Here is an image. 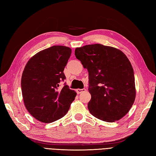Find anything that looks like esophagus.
Here are the masks:
<instances>
[{
    "instance_id": "esophagus-1",
    "label": "esophagus",
    "mask_w": 156,
    "mask_h": 156,
    "mask_svg": "<svg viewBox=\"0 0 156 156\" xmlns=\"http://www.w3.org/2000/svg\"><path fill=\"white\" fill-rule=\"evenodd\" d=\"M86 90L85 89V88H83V89H77L76 90V92H77V94H80V93H82V92H83V91H86Z\"/></svg>"
}]
</instances>
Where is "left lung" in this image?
I'll return each mask as SVG.
<instances>
[{
    "label": "left lung",
    "mask_w": 156,
    "mask_h": 156,
    "mask_svg": "<svg viewBox=\"0 0 156 156\" xmlns=\"http://www.w3.org/2000/svg\"><path fill=\"white\" fill-rule=\"evenodd\" d=\"M75 55L89 73L90 113L109 122L122 119L136 98L134 70L129 58L121 50L101 44L76 48Z\"/></svg>",
    "instance_id": "left-lung-1"
}]
</instances>
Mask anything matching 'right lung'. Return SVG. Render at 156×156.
<instances>
[{
  "label": "right lung",
  "instance_id": "1",
  "mask_svg": "<svg viewBox=\"0 0 156 156\" xmlns=\"http://www.w3.org/2000/svg\"><path fill=\"white\" fill-rule=\"evenodd\" d=\"M72 50L55 45L38 52L27 61L23 71L21 87L26 109L39 121L49 123L65 116L76 93L61 80Z\"/></svg>",
  "mask_w": 156,
  "mask_h": 156
}]
</instances>
